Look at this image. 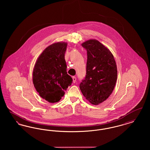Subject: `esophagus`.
Here are the masks:
<instances>
[{
    "mask_svg": "<svg viewBox=\"0 0 150 150\" xmlns=\"http://www.w3.org/2000/svg\"><path fill=\"white\" fill-rule=\"evenodd\" d=\"M72 80H73V83H75V82H76V77H75V76H72Z\"/></svg>",
    "mask_w": 150,
    "mask_h": 150,
    "instance_id": "esophagus-1",
    "label": "esophagus"
}]
</instances>
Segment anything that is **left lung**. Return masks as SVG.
<instances>
[{"mask_svg": "<svg viewBox=\"0 0 150 150\" xmlns=\"http://www.w3.org/2000/svg\"><path fill=\"white\" fill-rule=\"evenodd\" d=\"M87 52L86 75L80 89L92 104L98 105L108 98L116 84L117 72L111 52L97 40L82 44Z\"/></svg>", "mask_w": 150, "mask_h": 150, "instance_id": "left-lung-1", "label": "left lung"}]
</instances>
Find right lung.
<instances>
[{
	"mask_svg": "<svg viewBox=\"0 0 150 150\" xmlns=\"http://www.w3.org/2000/svg\"><path fill=\"white\" fill-rule=\"evenodd\" d=\"M66 43L50 45L38 58L34 66V86L40 96L49 102H58L72 83V79L66 71Z\"/></svg>",
	"mask_w": 150,
	"mask_h": 150,
	"instance_id": "add662e5",
	"label": "right lung"
}]
</instances>
